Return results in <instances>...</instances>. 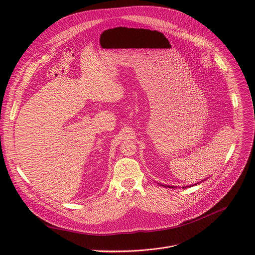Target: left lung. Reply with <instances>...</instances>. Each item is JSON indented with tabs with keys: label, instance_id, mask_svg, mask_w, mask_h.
<instances>
[{
	"label": "left lung",
	"instance_id": "obj_1",
	"mask_svg": "<svg viewBox=\"0 0 255 255\" xmlns=\"http://www.w3.org/2000/svg\"><path fill=\"white\" fill-rule=\"evenodd\" d=\"M207 179V178H206ZM202 181H204V180H202ZM201 183V181H200ZM200 183H198V184H200ZM197 184H195V185H192V186H185V187H183V189H186V188H190V187H193V186H196ZM160 186H162V187H165V188H175V187H170V186H164V185H160Z\"/></svg>",
	"mask_w": 255,
	"mask_h": 255
}]
</instances>
